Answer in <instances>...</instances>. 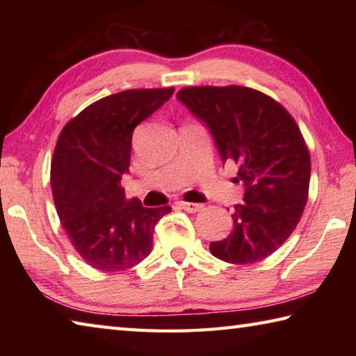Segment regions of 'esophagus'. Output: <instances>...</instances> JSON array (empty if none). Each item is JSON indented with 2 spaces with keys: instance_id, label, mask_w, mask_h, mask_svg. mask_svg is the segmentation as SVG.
Segmentation results:
<instances>
[{
  "instance_id": "esophagus-1",
  "label": "esophagus",
  "mask_w": 356,
  "mask_h": 356,
  "mask_svg": "<svg viewBox=\"0 0 356 356\" xmlns=\"http://www.w3.org/2000/svg\"><path fill=\"white\" fill-rule=\"evenodd\" d=\"M179 206H180V209H184L185 212H188V213H196V212H200V210L202 209L201 204H195V202H184V201H180V202H179Z\"/></svg>"
}]
</instances>
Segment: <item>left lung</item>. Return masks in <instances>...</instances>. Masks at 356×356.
Here are the masks:
<instances>
[{"label":"left lung","instance_id":"obj_1","mask_svg":"<svg viewBox=\"0 0 356 356\" xmlns=\"http://www.w3.org/2000/svg\"><path fill=\"white\" fill-rule=\"evenodd\" d=\"M177 99L210 130L222 165H237L245 188L232 232L210 243V252L229 264L262 261L293 232L308 200L311 159L297 122L245 86L185 88Z\"/></svg>","mask_w":356,"mask_h":356}]
</instances>
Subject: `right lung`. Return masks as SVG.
Masks as SVG:
<instances>
[{
	"mask_svg": "<svg viewBox=\"0 0 356 356\" xmlns=\"http://www.w3.org/2000/svg\"><path fill=\"white\" fill-rule=\"evenodd\" d=\"M174 88L108 95L65 124L51 160L56 212L78 254L102 272H122L152 250L155 225L170 206L147 209L125 200L131 136L138 124L171 99Z\"/></svg>",
	"mask_w": 356,
	"mask_h": 356,
	"instance_id": "obj_1",
	"label": "right lung"
}]
</instances>
